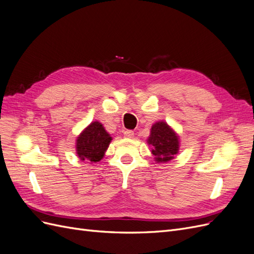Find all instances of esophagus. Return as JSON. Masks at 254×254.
Segmentation results:
<instances>
[{"label": "esophagus", "mask_w": 254, "mask_h": 254, "mask_svg": "<svg viewBox=\"0 0 254 254\" xmlns=\"http://www.w3.org/2000/svg\"><path fill=\"white\" fill-rule=\"evenodd\" d=\"M124 135L126 137H128V139H131V137L134 136V132L132 131V130H126V131L124 132Z\"/></svg>", "instance_id": "obj_1"}]
</instances>
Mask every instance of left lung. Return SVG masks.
I'll return each mask as SVG.
<instances>
[{
  "instance_id": "1",
  "label": "left lung",
  "mask_w": 254,
  "mask_h": 254,
  "mask_svg": "<svg viewBox=\"0 0 254 254\" xmlns=\"http://www.w3.org/2000/svg\"><path fill=\"white\" fill-rule=\"evenodd\" d=\"M147 143L152 146L151 152L158 163L171 161L179 150V136L162 121L152 125Z\"/></svg>"
}]
</instances>
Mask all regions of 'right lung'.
I'll use <instances>...</instances> for the list:
<instances>
[{"label":"right lung","mask_w":254,"mask_h":254,"mask_svg":"<svg viewBox=\"0 0 254 254\" xmlns=\"http://www.w3.org/2000/svg\"><path fill=\"white\" fill-rule=\"evenodd\" d=\"M112 140L101 123L95 121L83 129L76 140V153L80 160H88L92 163L98 162L105 156Z\"/></svg>","instance_id":"obj_1"}]
</instances>
